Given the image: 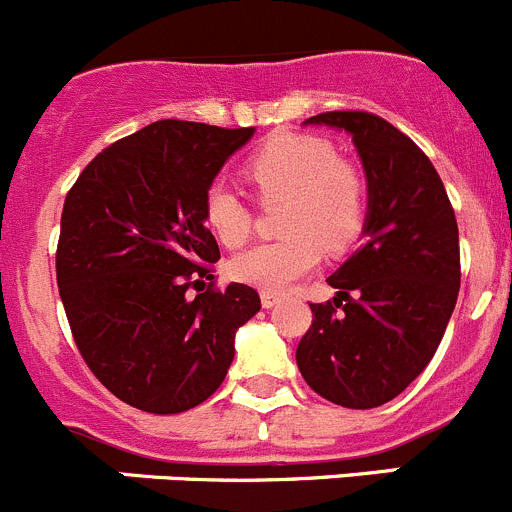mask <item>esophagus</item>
Wrapping results in <instances>:
<instances>
[{"label":"esophagus","mask_w":512,"mask_h":512,"mask_svg":"<svg viewBox=\"0 0 512 512\" xmlns=\"http://www.w3.org/2000/svg\"><path fill=\"white\" fill-rule=\"evenodd\" d=\"M260 300H262V307H267V310H270V307H275L277 302H280V295H277V292H262Z\"/></svg>","instance_id":"1"}]
</instances>
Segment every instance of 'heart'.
Wrapping results in <instances>:
<instances>
[{
    "label": "heart",
    "instance_id": "1",
    "mask_svg": "<svg viewBox=\"0 0 512 512\" xmlns=\"http://www.w3.org/2000/svg\"><path fill=\"white\" fill-rule=\"evenodd\" d=\"M245 177L262 205H280V242L250 247L230 262L235 280L282 292L310 275L322 250H350L367 220V187L350 162L337 160L330 142L310 135H277L247 160ZM205 222L225 247L245 245L255 212L225 185L205 197Z\"/></svg>",
    "mask_w": 512,
    "mask_h": 512
}]
</instances>
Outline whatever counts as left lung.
<instances>
[{"mask_svg":"<svg viewBox=\"0 0 512 512\" xmlns=\"http://www.w3.org/2000/svg\"><path fill=\"white\" fill-rule=\"evenodd\" d=\"M305 124L352 137L367 220L360 250L327 277L337 295L310 305L297 367L330 403L377 408L408 388L443 340L460 290L458 222L433 162L398 127L370 112H322Z\"/></svg>","mask_w":512,"mask_h":512,"instance_id":"8db88e82","label":"left lung"}]
</instances>
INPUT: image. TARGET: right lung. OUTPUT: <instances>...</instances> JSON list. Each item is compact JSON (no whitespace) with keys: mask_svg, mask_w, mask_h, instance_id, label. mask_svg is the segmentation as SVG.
Returning <instances> with one entry per match:
<instances>
[{"mask_svg":"<svg viewBox=\"0 0 512 512\" xmlns=\"http://www.w3.org/2000/svg\"><path fill=\"white\" fill-rule=\"evenodd\" d=\"M252 135L160 119L99 152L67 192L59 297L87 367L132 408L205 403L230 370L235 332L260 310L252 287H205L220 260L205 197Z\"/></svg>","mask_w":512,"mask_h":512,"instance_id":"add662e5","label":"right lung"}]
</instances>
